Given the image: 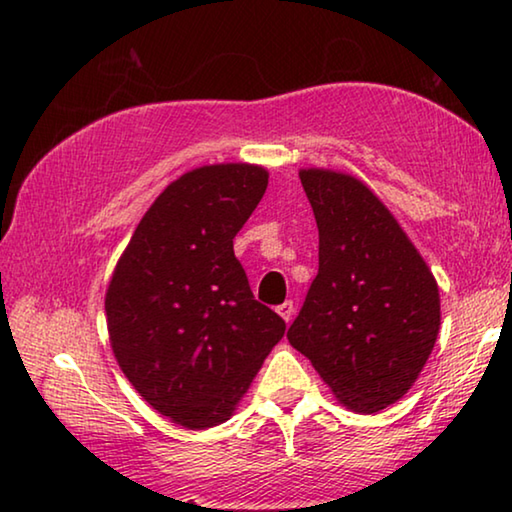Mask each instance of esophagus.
<instances>
[{"label": "esophagus", "instance_id": "1", "mask_svg": "<svg viewBox=\"0 0 512 512\" xmlns=\"http://www.w3.org/2000/svg\"><path fill=\"white\" fill-rule=\"evenodd\" d=\"M278 314L289 323L291 319H294V314H296V305L291 303V300H285V303L278 305Z\"/></svg>", "mask_w": 512, "mask_h": 512}]
</instances>
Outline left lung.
I'll return each instance as SVG.
<instances>
[{"mask_svg":"<svg viewBox=\"0 0 512 512\" xmlns=\"http://www.w3.org/2000/svg\"><path fill=\"white\" fill-rule=\"evenodd\" d=\"M319 227V273L287 332L355 412L399 401L440 330L433 273L401 225L360 180L300 170Z\"/></svg>","mask_w":512,"mask_h":512,"instance_id":"left-lung-1","label":"left lung"}]
</instances>
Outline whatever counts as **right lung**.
I'll return each mask as SVG.
<instances>
[{"label":"right lung","instance_id":"add662e5","mask_svg":"<svg viewBox=\"0 0 512 512\" xmlns=\"http://www.w3.org/2000/svg\"><path fill=\"white\" fill-rule=\"evenodd\" d=\"M269 173L248 164L191 170L152 202L113 271L107 326L129 383L161 415L212 428L232 415L287 323L255 300L237 232Z\"/></svg>","mask_w":512,"mask_h":512}]
</instances>
